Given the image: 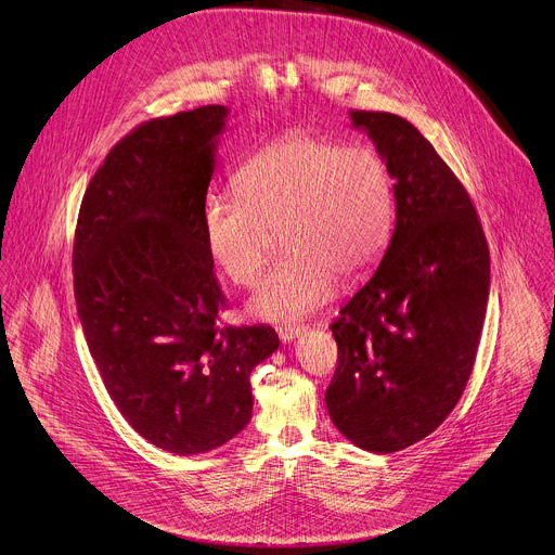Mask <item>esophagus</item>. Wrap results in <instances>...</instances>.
Segmentation results:
<instances>
[{
	"label": "esophagus",
	"instance_id": "esophagus-1",
	"mask_svg": "<svg viewBox=\"0 0 555 555\" xmlns=\"http://www.w3.org/2000/svg\"><path fill=\"white\" fill-rule=\"evenodd\" d=\"M304 330H306V327H300V325H279V327H276V334H279V338H281V343H289V340H294L296 336L304 334Z\"/></svg>",
	"mask_w": 555,
	"mask_h": 555
}]
</instances>
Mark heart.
<instances>
[{"label": "heart", "mask_w": 555, "mask_h": 555, "mask_svg": "<svg viewBox=\"0 0 555 555\" xmlns=\"http://www.w3.org/2000/svg\"><path fill=\"white\" fill-rule=\"evenodd\" d=\"M236 196H212L204 236L212 263L238 287L259 281L279 247L292 255L261 283L249 310L294 321L323 308L336 279L359 283L393 228V181L380 150L317 132L263 145L234 175Z\"/></svg>", "instance_id": "heart-1"}]
</instances>
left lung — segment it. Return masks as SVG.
Wrapping results in <instances>:
<instances>
[{
  "label": "left lung",
  "instance_id": "obj_1",
  "mask_svg": "<svg viewBox=\"0 0 555 555\" xmlns=\"http://www.w3.org/2000/svg\"><path fill=\"white\" fill-rule=\"evenodd\" d=\"M393 177L396 225L374 276L330 325L338 363L325 391L354 444L393 453L429 436L472 376L489 298V247L472 196L408 119L349 111Z\"/></svg>",
  "mask_w": 555,
  "mask_h": 555
}]
</instances>
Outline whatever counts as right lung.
<instances>
[{
  "label": "right lung",
  "instance_id": "1",
  "mask_svg": "<svg viewBox=\"0 0 555 555\" xmlns=\"http://www.w3.org/2000/svg\"><path fill=\"white\" fill-rule=\"evenodd\" d=\"M225 115L201 106L132 128L90 179L73 245L77 314L113 402L181 456L249 423V374L279 347L270 325H219L204 210Z\"/></svg>",
  "mask_w": 555,
  "mask_h": 555
}]
</instances>
